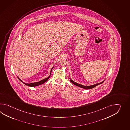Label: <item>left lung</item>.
<instances>
[{"label": "left lung", "instance_id": "8db88e82", "mask_svg": "<svg viewBox=\"0 0 130 130\" xmlns=\"http://www.w3.org/2000/svg\"><path fill=\"white\" fill-rule=\"evenodd\" d=\"M70 81H71L72 84H73L74 85H75V86H78V87H80L81 88L86 89H90L96 87V86H98V85H100V84H102V83H103V82H104V81L102 82L101 83H99V84H95V85H92V86H85L80 85V84H78V83H76V82H74L73 81H72V79H70Z\"/></svg>", "mask_w": 130, "mask_h": 130}]
</instances>
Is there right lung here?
<instances>
[{
  "mask_svg": "<svg viewBox=\"0 0 130 130\" xmlns=\"http://www.w3.org/2000/svg\"><path fill=\"white\" fill-rule=\"evenodd\" d=\"M53 67H53V68H52L51 69V72H52V69L53 68ZM50 77V76H49L48 77H47V78H45L44 79H43V80H41V81H39V82H35V83H30V84H26V83H24V82H23V81H22V80H21L20 79L19 77H18V78L19 79V80L20 81H21L22 83H24V84H25V85H26V86H39V85H41L42 84H44V83H45V82H46L47 80H48V79L49 78V77Z\"/></svg>",
  "mask_w": 130,
  "mask_h": 130,
  "instance_id": "add662e5",
  "label": "right lung"
}]
</instances>
